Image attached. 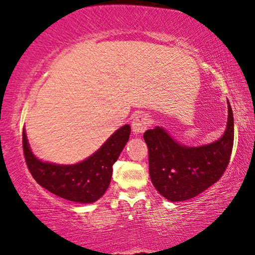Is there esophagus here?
Instances as JSON below:
<instances>
[{
	"instance_id": "34e87169",
	"label": "esophagus",
	"mask_w": 255,
	"mask_h": 255,
	"mask_svg": "<svg viewBox=\"0 0 255 255\" xmlns=\"http://www.w3.org/2000/svg\"><path fill=\"white\" fill-rule=\"evenodd\" d=\"M150 124V120L146 115H137L135 118L132 119L131 122V128L132 132L135 135H139V133H143L146 129L148 128Z\"/></svg>"
}]
</instances>
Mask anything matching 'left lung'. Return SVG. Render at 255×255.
Listing matches in <instances>:
<instances>
[{
    "label": "left lung",
    "mask_w": 255,
    "mask_h": 255,
    "mask_svg": "<svg viewBox=\"0 0 255 255\" xmlns=\"http://www.w3.org/2000/svg\"><path fill=\"white\" fill-rule=\"evenodd\" d=\"M227 108L225 131L209 144L183 145L159 126L144 132L150 180L165 199L172 202L189 200L221 179L234 143V117L228 100Z\"/></svg>",
    "instance_id": "obj_1"
}]
</instances>
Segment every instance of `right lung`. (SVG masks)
Returning a JSON list of instances; mask_svg holds the SVG:
<instances>
[{
  "label": "right lung",
  "instance_id": "obj_1",
  "mask_svg": "<svg viewBox=\"0 0 255 255\" xmlns=\"http://www.w3.org/2000/svg\"><path fill=\"white\" fill-rule=\"evenodd\" d=\"M130 135V126L117 129L92 155L75 164H56L38 158L30 148L23 128V153L33 179L63 199L93 204L105 195L117 161Z\"/></svg>",
  "mask_w": 255,
  "mask_h": 255
}]
</instances>
